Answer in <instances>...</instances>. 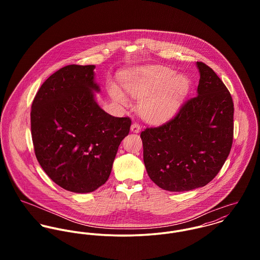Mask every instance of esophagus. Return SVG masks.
<instances>
[{"label":"esophagus","mask_w":260,"mask_h":260,"mask_svg":"<svg viewBox=\"0 0 260 260\" xmlns=\"http://www.w3.org/2000/svg\"><path fill=\"white\" fill-rule=\"evenodd\" d=\"M140 130H141V127H140V125L138 124V123H133L132 125H131V131L132 132H134V133H139L140 132Z\"/></svg>","instance_id":"obj_1"}]
</instances>
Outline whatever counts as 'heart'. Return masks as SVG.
Instances as JSON below:
<instances>
[{"label":"heart","mask_w":260,"mask_h":260,"mask_svg":"<svg viewBox=\"0 0 260 260\" xmlns=\"http://www.w3.org/2000/svg\"><path fill=\"white\" fill-rule=\"evenodd\" d=\"M121 83L127 94L142 99L139 104L140 115L151 123L171 118L179 109L190 85L185 76L162 66L136 68L124 75ZM109 93L118 103L128 104L127 97L116 85H110Z\"/></svg>","instance_id":"b5f03b06"}]
</instances>
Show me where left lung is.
Wrapping results in <instances>:
<instances>
[{
    "label": "left lung",
    "instance_id": "obj_1",
    "mask_svg": "<svg viewBox=\"0 0 260 260\" xmlns=\"http://www.w3.org/2000/svg\"><path fill=\"white\" fill-rule=\"evenodd\" d=\"M197 96L159 127L142 131L150 179L172 192L208 184L220 171L233 142V101L216 73L202 62Z\"/></svg>",
    "mask_w": 260,
    "mask_h": 260
}]
</instances>
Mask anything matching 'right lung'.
<instances>
[{
	"instance_id": "1",
	"label": "right lung",
	"mask_w": 260,
	"mask_h": 260,
	"mask_svg": "<svg viewBox=\"0 0 260 260\" xmlns=\"http://www.w3.org/2000/svg\"><path fill=\"white\" fill-rule=\"evenodd\" d=\"M94 65H68L51 75L32 103L34 150L46 174L62 188L88 193L109 178L131 119L114 117L96 102Z\"/></svg>"
}]
</instances>
